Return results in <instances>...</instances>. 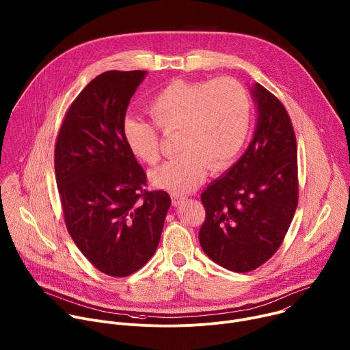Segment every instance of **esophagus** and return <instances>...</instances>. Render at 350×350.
I'll return each mask as SVG.
<instances>
[{"instance_id": "esophagus-1", "label": "esophagus", "mask_w": 350, "mask_h": 350, "mask_svg": "<svg viewBox=\"0 0 350 350\" xmlns=\"http://www.w3.org/2000/svg\"><path fill=\"white\" fill-rule=\"evenodd\" d=\"M184 201H185V196L178 195V193H172V204H173V206H177V205H180Z\"/></svg>"}]
</instances>
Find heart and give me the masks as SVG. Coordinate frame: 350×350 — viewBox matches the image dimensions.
<instances>
[{
	"instance_id": "b5f03b06",
	"label": "heart",
	"mask_w": 350,
	"mask_h": 350,
	"mask_svg": "<svg viewBox=\"0 0 350 350\" xmlns=\"http://www.w3.org/2000/svg\"><path fill=\"white\" fill-rule=\"evenodd\" d=\"M154 123L126 118L123 139L131 155L157 166L162 159L161 134L178 131L176 159L151 173V181L174 193L195 189L212 172L232 165L246 139L252 105L243 85L231 77L212 81L173 80L146 105Z\"/></svg>"
}]
</instances>
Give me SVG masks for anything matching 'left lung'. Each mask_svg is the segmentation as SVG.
Returning a JSON list of instances; mask_svg holds the SVG:
<instances>
[{
  "instance_id": "1",
  "label": "left lung",
  "mask_w": 350,
  "mask_h": 350,
  "mask_svg": "<svg viewBox=\"0 0 350 350\" xmlns=\"http://www.w3.org/2000/svg\"><path fill=\"white\" fill-rule=\"evenodd\" d=\"M258 124L242 158L201 195L204 252L221 267L252 271L281 246L299 199L297 145L291 118L262 84L254 87Z\"/></svg>"
}]
</instances>
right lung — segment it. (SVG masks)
Wrapping results in <instances>:
<instances>
[{"label":"right lung","instance_id":"1","mask_svg":"<svg viewBox=\"0 0 350 350\" xmlns=\"http://www.w3.org/2000/svg\"><path fill=\"white\" fill-rule=\"evenodd\" d=\"M145 70H109L91 80L65 113L55 142L64 220L87 260L111 277L148 263L161 241L170 196L148 191L122 124Z\"/></svg>","mask_w":350,"mask_h":350}]
</instances>
